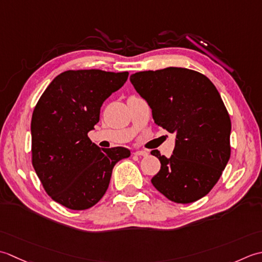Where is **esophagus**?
Returning <instances> with one entry per match:
<instances>
[{
  "label": "esophagus",
  "mask_w": 262,
  "mask_h": 262,
  "mask_svg": "<svg viewBox=\"0 0 262 262\" xmlns=\"http://www.w3.org/2000/svg\"><path fill=\"white\" fill-rule=\"evenodd\" d=\"M133 155H136V156H148V152L145 151V150H136L135 152H133Z\"/></svg>",
  "instance_id": "34e87169"
}]
</instances>
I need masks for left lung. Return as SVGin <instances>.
<instances>
[{"label":"left lung","mask_w":262,"mask_h":262,"mask_svg":"<svg viewBox=\"0 0 262 262\" xmlns=\"http://www.w3.org/2000/svg\"><path fill=\"white\" fill-rule=\"evenodd\" d=\"M130 81L150 106L155 123L176 135L169 158L151 151L161 162L152 185L178 204L201 199L231 157V119L218 90L204 74L184 68L137 72Z\"/></svg>","instance_id":"left-lung-1"}]
</instances>
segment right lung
I'll return each instance as SVG.
<instances>
[{
	"instance_id": "add662e5",
	"label": "right lung",
	"mask_w": 262,
	"mask_h": 262,
	"mask_svg": "<svg viewBox=\"0 0 262 262\" xmlns=\"http://www.w3.org/2000/svg\"><path fill=\"white\" fill-rule=\"evenodd\" d=\"M129 72L68 70L49 84L31 117V163L51 198L72 210L95 206L108 188L112 170L130 156L124 147L99 149L88 132L100 107Z\"/></svg>"
}]
</instances>
